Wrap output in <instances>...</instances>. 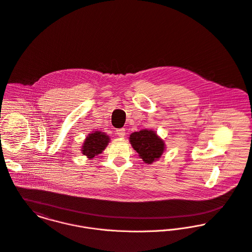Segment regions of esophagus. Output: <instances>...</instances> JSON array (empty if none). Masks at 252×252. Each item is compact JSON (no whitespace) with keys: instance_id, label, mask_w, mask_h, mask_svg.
<instances>
[{"instance_id":"34e87169","label":"esophagus","mask_w":252,"mask_h":252,"mask_svg":"<svg viewBox=\"0 0 252 252\" xmlns=\"http://www.w3.org/2000/svg\"><path fill=\"white\" fill-rule=\"evenodd\" d=\"M116 134L118 137H121L123 138L125 136V129L124 128H120V129H116Z\"/></svg>"}]
</instances>
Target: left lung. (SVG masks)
Masks as SVG:
<instances>
[{"instance_id":"1","label":"left lung","mask_w":252,"mask_h":252,"mask_svg":"<svg viewBox=\"0 0 252 252\" xmlns=\"http://www.w3.org/2000/svg\"><path fill=\"white\" fill-rule=\"evenodd\" d=\"M130 143L146 163H153L164 152L163 141L152 130H142L130 135Z\"/></svg>"}]
</instances>
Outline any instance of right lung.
<instances>
[{
    "label": "right lung",
    "instance_id": "right-lung-1",
    "mask_svg": "<svg viewBox=\"0 0 252 252\" xmlns=\"http://www.w3.org/2000/svg\"><path fill=\"white\" fill-rule=\"evenodd\" d=\"M109 138L107 135L101 132H94L90 134L82 147V154L89 158H93L99 155L107 146Z\"/></svg>",
    "mask_w": 252,
    "mask_h": 252
}]
</instances>
